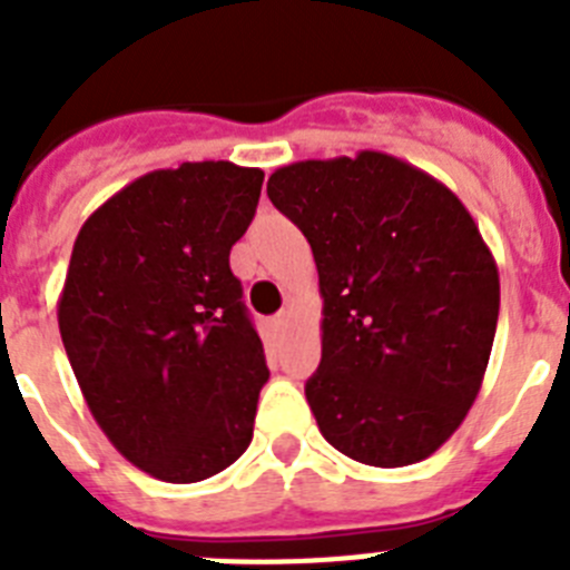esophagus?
<instances>
[{
  "mask_svg": "<svg viewBox=\"0 0 570 570\" xmlns=\"http://www.w3.org/2000/svg\"><path fill=\"white\" fill-rule=\"evenodd\" d=\"M271 325H274L276 331H282V328H288V311H279V314L274 316V320H271Z\"/></svg>",
  "mask_w": 570,
  "mask_h": 570,
  "instance_id": "esophagus-1",
  "label": "esophagus"
}]
</instances>
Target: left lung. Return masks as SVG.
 I'll return each mask as SVG.
<instances>
[{"mask_svg": "<svg viewBox=\"0 0 570 570\" xmlns=\"http://www.w3.org/2000/svg\"><path fill=\"white\" fill-rule=\"evenodd\" d=\"M268 196L320 271L322 362L305 396L322 436L374 468L428 460L480 394L500 316L473 216L382 150L276 168Z\"/></svg>", "mask_w": 570, "mask_h": 570, "instance_id": "1", "label": "left lung"}]
</instances>
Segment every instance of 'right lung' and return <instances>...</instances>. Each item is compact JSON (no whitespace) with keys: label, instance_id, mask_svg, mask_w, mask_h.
<instances>
[{"label":"right lung","instance_id":"right-lung-1","mask_svg":"<svg viewBox=\"0 0 570 570\" xmlns=\"http://www.w3.org/2000/svg\"><path fill=\"white\" fill-rule=\"evenodd\" d=\"M259 168L150 170L85 219L57 320L110 445L163 482L234 465L268 382L265 347L230 274L256 214Z\"/></svg>","mask_w":570,"mask_h":570}]
</instances>
